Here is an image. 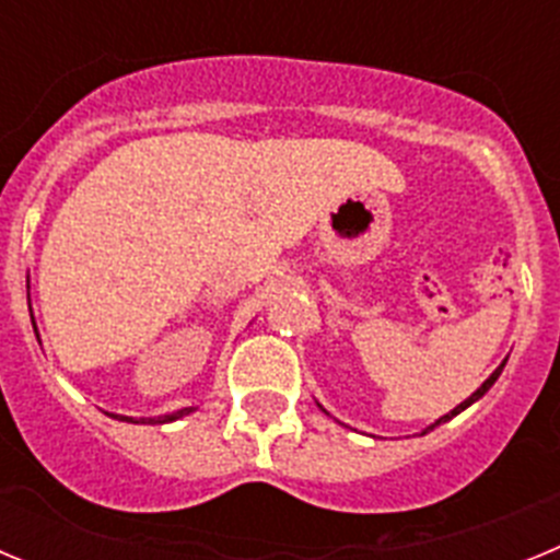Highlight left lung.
Wrapping results in <instances>:
<instances>
[{"label": "left lung", "mask_w": 560, "mask_h": 560, "mask_svg": "<svg viewBox=\"0 0 560 560\" xmlns=\"http://www.w3.org/2000/svg\"><path fill=\"white\" fill-rule=\"evenodd\" d=\"M502 368H504V364H499V368H497V370H493V373H491V378L485 381L482 387H479V389H477V393H474V395H471V398H465V400H463V404H459V407H457V409H452V412H448V415H443V418H440V420H438V423H432V427H429V429H427V432H432V429H434V427H440V423H443V420H452V418H454V415H459V412H463V409H465V407H471L474 400H477V398H482V395H485V393H488V389H491V387H493V381H497V378H499V373H502ZM427 432H423V434H427Z\"/></svg>", "instance_id": "obj_1"}]
</instances>
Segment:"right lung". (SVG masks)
Instances as JSON below:
<instances>
[{
    "mask_svg": "<svg viewBox=\"0 0 560 560\" xmlns=\"http://www.w3.org/2000/svg\"><path fill=\"white\" fill-rule=\"evenodd\" d=\"M190 409H179V412H171V415H160V418H142V423H167V420H176L182 418V415H187ZM112 418H117V415H112ZM120 420H128V418H120Z\"/></svg>",
    "mask_w": 560,
    "mask_h": 560,
    "instance_id": "obj_1",
    "label": "right lung"
}]
</instances>
